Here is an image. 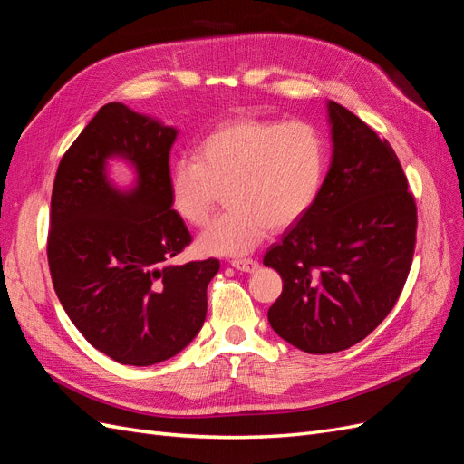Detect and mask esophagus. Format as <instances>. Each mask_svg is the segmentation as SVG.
I'll list each match as a JSON object with an SVG mask.
<instances>
[{"mask_svg": "<svg viewBox=\"0 0 464 464\" xmlns=\"http://www.w3.org/2000/svg\"><path fill=\"white\" fill-rule=\"evenodd\" d=\"M230 265L234 266V269L242 271V273H254L259 266V263L256 259H232Z\"/></svg>", "mask_w": 464, "mask_h": 464, "instance_id": "34e87169", "label": "esophagus"}]
</instances>
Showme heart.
Masks as SVG:
<instances>
[{"mask_svg":"<svg viewBox=\"0 0 464 464\" xmlns=\"http://www.w3.org/2000/svg\"><path fill=\"white\" fill-rule=\"evenodd\" d=\"M325 166L319 133L304 121L236 120L208 133L198 159L168 170L174 213L205 227L227 188L228 208L199 236L207 256L237 257L254 251L266 230L285 228L314 203Z\"/></svg>","mask_w":464,"mask_h":464,"instance_id":"obj_1","label":"heart"}]
</instances>
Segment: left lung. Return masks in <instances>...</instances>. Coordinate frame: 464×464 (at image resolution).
I'll return each instance as SVG.
<instances>
[{
  "instance_id": "1",
  "label": "left lung",
  "mask_w": 464,
  "mask_h": 464,
  "mask_svg": "<svg viewBox=\"0 0 464 464\" xmlns=\"http://www.w3.org/2000/svg\"><path fill=\"white\" fill-rule=\"evenodd\" d=\"M333 157L310 208L263 257L283 276L275 333L310 354L360 343L395 307L416 244V203L395 150L327 102Z\"/></svg>"
}]
</instances>
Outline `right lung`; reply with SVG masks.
<instances>
[{
    "label": "right lung",
    "instance_id": "1",
    "mask_svg": "<svg viewBox=\"0 0 464 464\" xmlns=\"http://www.w3.org/2000/svg\"><path fill=\"white\" fill-rule=\"evenodd\" d=\"M178 130L121 102L98 110L67 149L52 189L48 265L65 314L125 366H152L201 331L218 259L168 265L191 236L170 205L168 170ZM136 170L118 188L107 160Z\"/></svg>",
    "mask_w": 464,
    "mask_h": 464
}]
</instances>
